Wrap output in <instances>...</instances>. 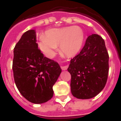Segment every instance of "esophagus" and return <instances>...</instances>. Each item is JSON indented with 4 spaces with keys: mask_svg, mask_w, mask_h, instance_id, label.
<instances>
[{
    "mask_svg": "<svg viewBox=\"0 0 121 121\" xmlns=\"http://www.w3.org/2000/svg\"><path fill=\"white\" fill-rule=\"evenodd\" d=\"M68 65H65V66H61V69L62 70H67V68H68Z\"/></svg>",
    "mask_w": 121,
    "mask_h": 121,
    "instance_id": "34e87169",
    "label": "esophagus"
}]
</instances>
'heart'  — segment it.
I'll use <instances>...</instances> for the list:
<instances>
[{"instance_id":"b5f03b06","label":"heart","mask_w":121,"mask_h":121,"mask_svg":"<svg viewBox=\"0 0 121 121\" xmlns=\"http://www.w3.org/2000/svg\"><path fill=\"white\" fill-rule=\"evenodd\" d=\"M84 31L78 26L51 28L45 32L38 43L39 50L48 58H53L58 51L68 57H73L80 51L84 40Z\"/></svg>"}]
</instances>
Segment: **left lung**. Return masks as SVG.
Here are the masks:
<instances>
[{
	"instance_id": "left-lung-1",
	"label": "left lung",
	"mask_w": 121,
	"mask_h": 121,
	"mask_svg": "<svg viewBox=\"0 0 121 121\" xmlns=\"http://www.w3.org/2000/svg\"><path fill=\"white\" fill-rule=\"evenodd\" d=\"M109 56L104 40L96 34L88 36L79 54L71 59V91L78 99L94 98L104 89L108 74Z\"/></svg>"
}]
</instances>
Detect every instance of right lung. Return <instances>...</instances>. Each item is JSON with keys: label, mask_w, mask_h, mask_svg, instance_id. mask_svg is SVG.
Returning <instances> with one entry per match:
<instances>
[{"label": "right lung", "mask_w": 121, "mask_h": 121, "mask_svg": "<svg viewBox=\"0 0 121 121\" xmlns=\"http://www.w3.org/2000/svg\"><path fill=\"white\" fill-rule=\"evenodd\" d=\"M36 41L35 30L22 35L14 48L13 70L21 95L32 103L42 104L53 97V86L62 70L58 63L43 56Z\"/></svg>", "instance_id": "add662e5"}]
</instances>
